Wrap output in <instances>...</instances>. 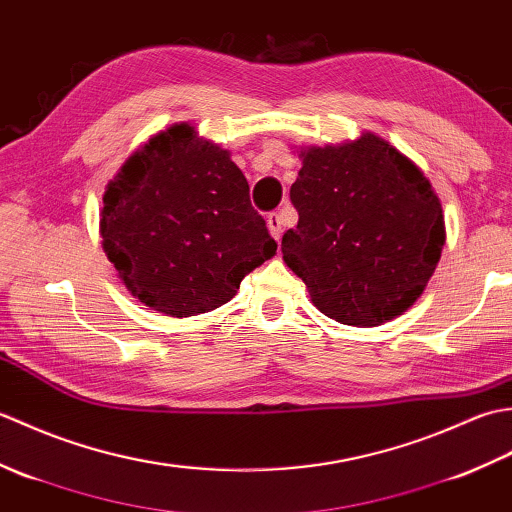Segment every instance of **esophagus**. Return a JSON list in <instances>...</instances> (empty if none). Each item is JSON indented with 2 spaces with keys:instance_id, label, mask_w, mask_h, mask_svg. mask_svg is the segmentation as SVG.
<instances>
[{
  "instance_id": "1",
  "label": "esophagus",
  "mask_w": 512,
  "mask_h": 512,
  "mask_svg": "<svg viewBox=\"0 0 512 512\" xmlns=\"http://www.w3.org/2000/svg\"><path fill=\"white\" fill-rule=\"evenodd\" d=\"M266 224H268V231H270V235H273L277 242H279V237H281V224H284V220H281V213H270L268 217H266Z\"/></svg>"
}]
</instances>
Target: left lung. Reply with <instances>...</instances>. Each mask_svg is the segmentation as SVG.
<instances>
[{
  "mask_svg": "<svg viewBox=\"0 0 512 512\" xmlns=\"http://www.w3.org/2000/svg\"><path fill=\"white\" fill-rule=\"evenodd\" d=\"M297 154L290 200L299 222L281 237L286 266L325 317L358 328L400 317L427 288L447 239L429 178L374 132Z\"/></svg>",
  "mask_w": 512,
  "mask_h": 512,
  "instance_id": "obj_1",
  "label": "left lung"
}]
</instances>
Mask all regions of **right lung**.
I'll use <instances>...</instances> for the list:
<instances>
[{
    "label": "right lung",
    "instance_id": "add662e5",
    "mask_svg": "<svg viewBox=\"0 0 512 512\" xmlns=\"http://www.w3.org/2000/svg\"><path fill=\"white\" fill-rule=\"evenodd\" d=\"M99 233L118 277L147 308L195 317L224 306L277 253L231 151L176 123L107 182Z\"/></svg>",
    "mask_w": 512,
    "mask_h": 512
}]
</instances>
